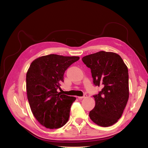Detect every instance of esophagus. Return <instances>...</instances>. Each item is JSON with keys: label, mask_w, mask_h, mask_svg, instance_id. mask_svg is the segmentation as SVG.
I'll return each instance as SVG.
<instances>
[{"label": "esophagus", "mask_w": 148, "mask_h": 148, "mask_svg": "<svg viewBox=\"0 0 148 148\" xmlns=\"http://www.w3.org/2000/svg\"><path fill=\"white\" fill-rule=\"evenodd\" d=\"M87 97L86 95H84L83 96H79V97H78V99H83V98H85V97Z\"/></svg>", "instance_id": "obj_1"}]
</instances>
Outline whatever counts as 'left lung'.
<instances>
[{
	"label": "left lung",
	"instance_id": "8db88e82",
	"mask_svg": "<svg viewBox=\"0 0 148 148\" xmlns=\"http://www.w3.org/2000/svg\"><path fill=\"white\" fill-rule=\"evenodd\" d=\"M82 61L91 69L94 84L102 88L93 95L96 103L89 117L99 126H111L121 117L128 100L127 66L119 55L110 52L84 56Z\"/></svg>",
	"mask_w": 148,
	"mask_h": 148
}]
</instances>
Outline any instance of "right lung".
Returning <instances> with one entry per match:
<instances>
[{
    "mask_svg": "<svg viewBox=\"0 0 148 148\" xmlns=\"http://www.w3.org/2000/svg\"><path fill=\"white\" fill-rule=\"evenodd\" d=\"M79 57L50 54L39 57L26 73V92L31 111L47 128H59L67 122L76 97L57 91L64 82L65 71Z\"/></svg>",
    "mask_w": 148,
    "mask_h": 148,
    "instance_id": "right-lung-1",
    "label": "right lung"
}]
</instances>
